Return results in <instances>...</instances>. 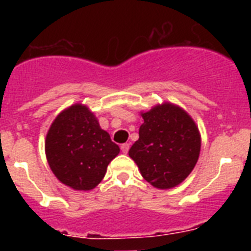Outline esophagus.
I'll list each match as a JSON object with an SVG mask.
<instances>
[{
	"label": "esophagus",
	"mask_w": 251,
	"mask_h": 251,
	"mask_svg": "<svg viewBox=\"0 0 251 251\" xmlns=\"http://www.w3.org/2000/svg\"><path fill=\"white\" fill-rule=\"evenodd\" d=\"M129 143H123V145L121 146V150H122V152L124 153V154H127L128 153V151H129Z\"/></svg>",
	"instance_id": "34e87169"
}]
</instances>
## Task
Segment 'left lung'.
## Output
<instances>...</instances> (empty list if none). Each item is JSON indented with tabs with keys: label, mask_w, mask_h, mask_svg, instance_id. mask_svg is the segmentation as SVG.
<instances>
[{
	"label": "left lung",
	"mask_w": 251,
	"mask_h": 251,
	"mask_svg": "<svg viewBox=\"0 0 251 251\" xmlns=\"http://www.w3.org/2000/svg\"><path fill=\"white\" fill-rule=\"evenodd\" d=\"M139 138L129 150L142 177L159 190L185 181L200 156L201 134L191 115L170 101L141 112Z\"/></svg>",
	"instance_id": "1"
}]
</instances>
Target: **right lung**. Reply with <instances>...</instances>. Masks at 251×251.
<instances>
[{
	"label": "right lung",
	"instance_id": "1",
	"mask_svg": "<svg viewBox=\"0 0 251 251\" xmlns=\"http://www.w3.org/2000/svg\"><path fill=\"white\" fill-rule=\"evenodd\" d=\"M119 147L86 105L75 103L57 114L45 139V154L60 182L76 191L100 183Z\"/></svg>",
	"mask_w": 251,
	"mask_h": 251
}]
</instances>
